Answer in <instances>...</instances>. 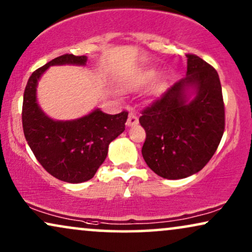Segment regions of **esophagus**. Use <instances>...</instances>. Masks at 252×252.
Listing matches in <instances>:
<instances>
[{
    "mask_svg": "<svg viewBox=\"0 0 252 252\" xmlns=\"http://www.w3.org/2000/svg\"><path fill=\"white\" fill-rule=\"evenodd\" d=\"M137 123H138V117H137V115H136L135 113H130L128 120H126V126H135V124H137Z\"/></svg>",
    "mask_w": 252,
    "mask_h": 252,
    "instance_id": "1",
    "label": "esophagus"
}]
</instances>
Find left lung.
I'll return each instance as SVG.
<instances>
[{"instance_id":"8db88e82","label":"left lung","mask_w":252,"mask_h":252,"mask_svg":"<svg viewBox=\"0 0 252 252\" xmlns=\"http://www.w3.org/2000/svg\"><path fill=\"white\" fill-rule=\"evenodd\" d=\"M186 57V78L144 108L139 117L146 133L143 158L156 174L166 179H183L202 170L224 132V102L218 72L200 57L192 53ZM189 85L197 88V96L187 103L184 89Z\"/></svg>"}]
</instances>
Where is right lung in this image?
Returning <instances> with one entry per match:
<instances>
[{
	"instance_id": "right-lung-1",
	"label": "right lung",
	"mask_w": 252,
	"mask_h": 252,
	"mask_svg": "<svg viewBox=\"0 0 252 252\" xmlns=\"http://www.w3.org/2000/svg\"><path fill=\"white\" fill-rule=\"evenodd\" d=\"M86 56L63 55L36 69L25 86L22 124L25 139L39 164L57 179L71 184L94 177L108 154V145L126 129L128 111L108 115L94 110L75 121H53L36 102L40 75L52 65H85Z\"/></svg>"
}]
</instances>
